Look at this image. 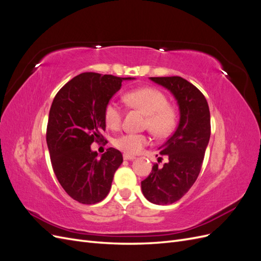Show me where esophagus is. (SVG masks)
I'll list each match as a JSON object with an SVG mask.
<instances>
[{
  "mask_svg": "<svg viewBox=\"0 0 261 261\" xmlns=\"http://www.w3.org/2000/svg\"><path fill=\"white\" fill-rule=\"evenodd\" d=\"M123 158H124V160H129V161L136 159L135 155H130V154H124Z\"/></svg>",
  "mask_w": 261,
  "mask_h": 261,
  "instance_id": "obj_1",
  "label": "esophagus"
}]
</instances>
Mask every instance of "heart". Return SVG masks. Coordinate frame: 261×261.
Masks as SVG:
<instances>
[{"label": "heart", "mask_w": 261, "mask_h": 261, "mask_svg": "<svg viewBox=\"0 0 261 261\" xmlns=\"http://www.w3.org/2000/svg\"><path fill=\"white\" fill-rule=\"evenodd\" d=\"M125 101L129 107L140 110L147 115L146 127L158 137H167L176 125L174 110L169 106V100L159 89L144 87L125 94ZM123 120V110L115 101H110L105 108V121L108 127L117 129ZM150 143L146 134L125 133L114 140V146L127 154L139 153Z\"/></svg>", "instance_id": "heart-1"}]
</instances>
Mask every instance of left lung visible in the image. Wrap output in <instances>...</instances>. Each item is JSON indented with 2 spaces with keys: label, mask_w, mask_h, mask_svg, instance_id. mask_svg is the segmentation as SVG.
<instances>
[{
  "label": "left lung",
  "mask_w": 261,
  "mask_h": 261,
  "mask_svg": "<svg viewBox=\"0 0 261 261\" xmlns=\"http://www.w3.org/2000/svg\"><path fill=\"white\" fill-rule=\"evenodd\" d=\"M150 80L174 96L179 109V123L167 143L159 148L160 154L168 156V162L162 167L153 164L151 173L141 181V191L150 202L170 204L179 200L199 175L210 139V111L201 91L184 78L171 76Z\"/></svg>",
  "instance_id": "left-lung-1"
}]
</instances>
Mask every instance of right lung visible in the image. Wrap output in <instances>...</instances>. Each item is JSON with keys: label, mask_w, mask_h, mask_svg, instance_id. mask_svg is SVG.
<instances>
[{"label": "right lung", "mask_w": 261, "mask_h": 261, "mask_svg": "<svg viewBox=\"0 0 261 261\" xmlns=\"http://www.w3.org/2000/svg\"><path fill=\"white\" fill-rule=\"evenodd\" d=\"M98 73H83L65 84L53 99L46 144L53 171L64 191L81 203L100 202L108 196L115 171L123 162L117 149L98 158L90 146L105 139V108L123 81Z\"/></svg>", "instance_id": "1"}]
</instances>
